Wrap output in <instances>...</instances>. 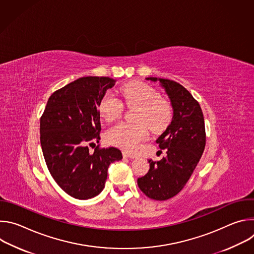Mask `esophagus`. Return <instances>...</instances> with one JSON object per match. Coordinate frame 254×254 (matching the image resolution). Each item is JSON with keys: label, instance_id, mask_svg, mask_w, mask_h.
I'll list each match as a JSON object with an SVG mask.
<instances>
[{"label": "esophagus", "instance_id": "obj_1", "mask_svg": "<svg viewBox=\"0 0 254 254\" xmlns=\"http://www.w3.org/2000/svg\"><path fill=\"white\" fill-rule=\"evenodd\" d=\"M123 155H124L125 158H129V159H134V158H136L135 155H133V154H131V153H128V152H123Z\"/></svg>", "mask_w": 254, "mask_h": 254}]
</instances>
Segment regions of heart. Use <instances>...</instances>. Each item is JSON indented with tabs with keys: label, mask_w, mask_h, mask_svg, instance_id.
Wrapping results in <instances>:
<instances>
[{
	"label": "heart",
	"mask_w": 254,
	"mask_h": 254,
	"mask_svg": "<svg viewBox=\"0 0 254 254\" xmlns=\"http://www.w3.org/2000/svg\"><path fill=\"white\" fill-rule=\"evenodd\" d=\"M120 98L112 93H106L100 100L98 111L106 122L118 119L123 111L124 103L137 105L134 121L136 124L119 123L108 129L107 140L112 144L127 151H135L148 136V128L161 131L170 124L173 110L170 102L162 97L153 86L142 82H129L119 91Z\"/></svg>",
	"instance_id": "obj_1"
}]
</instances>
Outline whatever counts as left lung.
<instances>
[{
    "label": "left lung",
    "instance_id": "obj_1",
    "mask_svg": "<svg viewBox=\"0 0 254 254\" xmlns=\"http://www.w3.org/2000/svg\"><path fill=\"white\" fill-rule=\"evenodd\" d=\"M160 81L173 107V119L156 140L167 157L161 161L149 160L150 170L137 179L141 192L154 200H168L187 184L206 144L204 117L199 102L180 83L164 78L148 77Z\"/></svg>",
    "mask_w": 254,
    "mask_h": 254
}]
</instances>
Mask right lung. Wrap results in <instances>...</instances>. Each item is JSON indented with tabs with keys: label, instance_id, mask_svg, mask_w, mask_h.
<instances>
[{
	"label": "right lung",
	"instance_id": "obj_1",
	"mask_svg": "<svg viewBox=\"0 0 254 254\" xmlns=\"http://www.w3.org/2000/svg\"><path fill=\"white\" fill-rule=\"evenodd\" d=\"M116 84L110 77H81L49 97L40 119V142L47 168L57 185L71 197L86 200L104 188L107 169L123 159L117 148L90 153L99 142L98 106L107 89Z\"/></svg>",
	"mask_w": 254,
	"mask_h": 254
}]
</instances>
